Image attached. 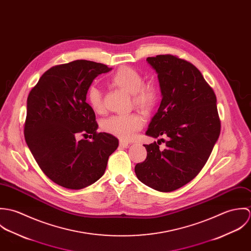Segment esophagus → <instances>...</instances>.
<instances>
[{
    "label": "esophagus",
    "instance_id": "obj_1",
    "mask_svg": "<svg viewBox=\"0 0 251 251\" xmlns=\"http://www.w3.org/2000/svg\"><path fill=\"white\" fill-rule=\"evenodd\" d=\"M128 145H129V143L126 142V141H124V140L120 141V147H122V148H127Z\"/></svg>",
    "mask_w": 251,
    "mask_h": 251
}]
</instances>
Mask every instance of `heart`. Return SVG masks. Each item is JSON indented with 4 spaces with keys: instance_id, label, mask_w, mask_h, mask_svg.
I'll return each mask as SVG.
<instances>
[{
    "instance_id": "obj_1",
    "label": "heart",
    "mask_w": 251,
    "mask_h": 251,
    "mask_svg": "<svg viewBox=\"0 0 251 251\" xmlns=\"http://www.w3.org/2000/svg\"><path fill=\"white\" fill-rule=\"evenodd\" d=\"M143 81L142 75L129 67H121L110 78L114 86L132 95L133 104L136 107L150 111L156 103L157 90L152 84H145ZM87 99L95 112H103L102 93L98 87L91 86L88 89ZM143 118L132 113L111 116L102 122L101 127L105 132L120 139L129 140L143 126Z\"/></svg>"
}]
</instances>
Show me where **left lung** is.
Listing matches in <instances>:
<instances>
[{
  "label": "left lung",
  "instance_id": "left-lung-1",
  "mask_svg": "<svg viewBox=\"0 0 251 251\" xmlns=\"http://www.w3.org/2000/svg\"><path fill=\"white\" fill-rule=\"evenodd\" d=\"M157 73L162 100L146 134L166 137L144 145L145 161L134 170L146 185L170 192L194 179L206 164L220 134L214 90L191 63L173 55L147 58Z\"/></svg>",
  "mask_w": 251,
  "mask_h": 251
}]
</instances>
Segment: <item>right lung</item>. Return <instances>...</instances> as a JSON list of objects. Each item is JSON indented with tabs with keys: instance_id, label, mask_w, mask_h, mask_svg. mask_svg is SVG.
<instances>
[{
	"instance_id": "right-lung-1",
	"label": "right lung",
	"mask_w": 251,
	"mask_h": 251,
	"mask_svg": "<svg viewBox=\"0 0 251 251\" xmlns=\"http://www.w3.org/2000/svg\"><path fill=\"white\" fill-rule=\"evenodd\" d=\"M111 70L86 60L55 66L29 94L26 143L42 172L61 186L81 189L100 179L119 146L112 134L97 132L96 114L86 102L94 79ZM79 134L92 140L78 142Z\"/></svg>"
}]
</instances>
